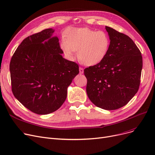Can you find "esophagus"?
Returning <instances> with one entry per match:
<instances>
[{
	"label": "esophagus",
	"instance_id": "1",
	"mask_svg": "<svg viewBox=\"0 0 155 155\" xmlns=\"http://www.w3.org/2000/svg\"><path fill=\"white\" fill-rule=\"evenodd\" d=\"M79 72H80V74H83V73H84V69L80 67L79 68Z\"/></svg>",
	"mask_w": 155,
	"mask_h": 155
}]
</instances>
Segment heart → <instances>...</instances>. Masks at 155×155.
Segmentation results:
<instances>
[{
  "label": "heart",
  "instance_id": "b5f03b06",
  "mask_svg": "<svg viewBox=\"0 0 155 155\" xmlns=\"http://www.w3.org/2000/svg\"><path fill=\"white\" fill-rule=\"evenodd\" d=\"M64 37L60 46L65 56L73 60L77 50L78 59L86 66H94L101 62L109 50L110 38L103 31L70 28L65 31Z\"/></svg>",
  "mask_w": 155,
  "mask_h": 155
}]
</instances>
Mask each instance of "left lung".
Returning a JSON list of instances; mask_svg holds the SVG:
<instances>
[{
    "label": "left lung",
    "mask_w": 155,
    "mask_h": 155,
    "mask_svg": "<svg viewBox=\"0 0 155 155\" xmlns=\"http://www.w3.org/2000/svg\"><path fill=\"white\" fill-rule=\"evenodd\" d=\"M110 38L104 59L84 70L86 91L97 107L112 110L124 106L137 93L140 84L141 53L128 36L105 26Z\"/></svg>",
    "instance_id": "1"
}]
</instances>
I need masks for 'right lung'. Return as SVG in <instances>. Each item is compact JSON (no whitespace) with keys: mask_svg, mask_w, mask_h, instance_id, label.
I'll return each mask as SVG.
<instances>
[{"mask_svg":"<svg viewBox=\"0 0 155 155\" xmlns=\"http://www.w3.org/2000/svg\"><path fill=\"white\" fill-rule=\"evenodd\" d=\"M54 29L43 30L24 39L10 63L12 91L24 107L38 114L58 110L67 89L79 73L78 65L63 58Z\"/></svg>","mask_w":155,"mask_h":155,"instance_id":"add662e5","label":"right lung"}]
</instances>
